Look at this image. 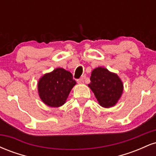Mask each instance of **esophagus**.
Returning <instances> with one entry per match:
<instances>
[{
    "label": "esophagus",
    "instance_id": "1",
    "mask_svg": "<svg viewBox=\"0 0 156 156\" xmlns=\"http://www.w3.org/2000/svg\"><path fill=\"white\" fill-rule=\"evenodd\" d=\"M83 81H84V80L83 78H79V79L77 80V82H78V83H79V84L83 83Z\"/></svg>",
    "mask_w": 156,
    "mask_h": 156
}]
</instances>
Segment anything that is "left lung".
I'll list each match as a JSON object with an SVG mask.
<instances>
[{
  "label": "left lung",
  "mask_w": 156,
  "mask_h": 156,
  "mask_svg": "<svg viewBox=\"0 0 156 156\" xmlns=\"http://www.w3.org/2000/svg\"><path fill=\"white\" fill-rule=\"evenodd\" d=\"M89 87L94 92L99 104L110 108L117 104L123 92V84L119 77L103 67L92 70Z\"/></svg>",
  "instance_id": "left-lung-1"
}]
</instances>
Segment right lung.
Returning a JSON list of instances; mask_svg holds the SVG:
<instances>
[{"label": "right lung", "mask_w": 156, "mask_h": 156, "mask_svg": "<svg viewBox=\"0 0 156 156\" xmlns=\"http://www.w3.org/2000/svg\"><path fill=\"white\" fill-rule=\"evenodd\" d=\"M76 84L72 73L63 68H56L39 80L37 87L39 98L50 107L62 106Z\"/></svg>", "instance_id": "add662e5"}]
</instances>
